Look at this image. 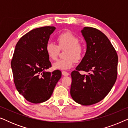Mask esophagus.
<instances>
[{"instance_id":"1","label":"esophagus","mask_w":128,"mask_h":128,"mask_svg":"<svg viewBox=\"0 0 128 128\" xmlns=\"http://www.w3.org/2000/svg\"><path fill=\"white\" fill-rule=\"evenodd\" d=\"M62 74L64 75V76H69V73H68V72H65V71H63V72H62Z\"/></svg>"}]
</instances>
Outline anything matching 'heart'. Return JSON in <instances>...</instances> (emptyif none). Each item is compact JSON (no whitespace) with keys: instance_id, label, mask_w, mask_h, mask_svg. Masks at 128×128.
Listing matches in <instances>:
<instances>
[{"instance_id":"1","label":"heart","mask_w":128,"mask_h":128,"mask_svg":"<svg viewBox=\"0 0 128 128\" xmlns=\"http://www.w3.org/2000/svg\"><path fill=\"white\" fill-rule=\"evenodd\" d=\"M58 45L48 42L45 46V51L50 60H55L58 55L59 50H66L65 59H59L53 64L55 69L68 70L72 68L74 60L78 61L83 57L84 48L79 42V39L73 33L69 31L59 34L57 37Z\"/></svg>"}]
</instances>
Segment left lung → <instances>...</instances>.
Segmentation results:
<instances>
[{
	"instance_id": "8db88e82",
	"label": "left lung",
	"mask_w": 128,
	"mask_h": 128,
	"mask_svg": "<svg viewBox=\"0 0 128 128\" xmlns=\"http://www.w3.org/2000/svg\"><path fill=\"white\" fill-rule=\"evenodd\" d=\"M87 45L84 56L71 73L70 95L73 100L90 106L104 99L116 82L118 55L106 35L92 27L81 30ZM79 71L88 73L81 75Z\"/></svg>"
}]
</instances>
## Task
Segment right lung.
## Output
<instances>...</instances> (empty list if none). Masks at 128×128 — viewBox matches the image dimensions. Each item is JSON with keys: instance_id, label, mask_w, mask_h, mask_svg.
<instances>
[{"instance_id": "1", "label": "right lung", "mask_w": 128, "mask_h": 128, "mask_svg": "<svg viewBox=\"0 0 128 128\" xmlns=\"http://www.w3.org/2000/svg\"><path fill=\"white\" fill-rule=\"evenodd\" d=\"M55 29L46 26L32 30L16 45L11 62L14 82L18 92L30 102L50 99L62 76L59 70L45 72L51 67L45 46Z\"/></svg>"}]
</instances>
